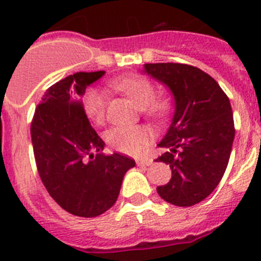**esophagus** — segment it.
I'll use <instances>...</instances> for the list:
<instances>
[{"mask_svg":"<svg viewBox=\"0 0 261 261\" xmlns=\"http://www.w3.org/2000/svg\"><path fill=\"white\" fill-rule=\"evenodd\" d=\"M136 164H138L139 166H149V165H152V164H153V160L144 157V159L136 160Z\"/></svg>","mask_w":261,"mask_h":261,"instance_id":"34e87169","label":"esophagus"}]
</instances>
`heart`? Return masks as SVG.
<instances>
[{
	"label": "heart",
	"mask_w": 261,
	"mask_h": 261,
	"mask_svg": "<svg viewBox=\"0 0 261 261\" xmlns=\"http://www.w3.org/2000/svg\"><path fill=\"white\" fill-rule=\"evenodd\" d=\"M117 90L127 95L135 102L145 117L153 121H163L169 114L171 104L168 98L156 96V88L152 82L140 75H126L112 82ZM86 114L95 123L101 125L105 121V108L107 100L100 90L87 91L83 98ZM107 142L116 151L126 154H139L149 143L151 135L147 128L142 126H118L110 128L105 135Z\"/></svg>",
	"instance_id": "heart-1"
}]
</instances>
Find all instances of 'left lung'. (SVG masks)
<instances>
[{"instance_id":"8db88e82","label":"left lung","mask_w":261,"mask_h":261,"mask_svg":"<svg viewBox=\"0 0 261 261\" xmlns=\"http://www.w3.org/2000/svg\"><path fill=\"white\" fill-rule=\"evenodd\" d=\"M144 72L168 87L175 104L159 143L168 151L154 160L170 166L171 178L157 192L178 206L200 203L217 187L231 153L236 130L229 97L211 75L190 65L145 63Z\"/></svg>"}]
</instances>
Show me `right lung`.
Instances as JSON below:
<instances>
[{
	"label": "right lung",
	"mask_w": 261,
	"mask_h": 261,
	"mask_svg": "<svg viewBox=\"0 0 261 261\" xmlns=\"http://www.w3.org/2000/svg\"><path fill=\"white\" fill-rule=\"evenodd\" d=\"M104 74L75 72L49 87L31 123L35 160L46 191L79 217H96L112 208L126 171L135 166L130 157L102 153L105 143L84 112L87 87Z\"/></svg>",
	"instance_id": "right-lung-1"
}]
</instances>
